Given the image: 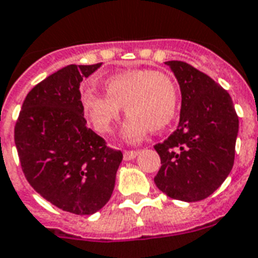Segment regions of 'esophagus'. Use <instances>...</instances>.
<instances>
[{
	"label": "esophagus",
	"mask_w": 258,
	"mask_h": 258,
	"mask_svg": "<svg viewBox=\"0 0 258 258\" xmlns=\"http://www.w3.org/2000/svg\"><path fill=\"white\" fill-rule=\"evenodd\" d=\"M139 155V151H125L123 152V159L125 160H132V159H135Z\"/></svg>",
	"instance_id": "1"
}]
</instances>
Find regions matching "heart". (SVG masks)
<instances>
[{"label": "heart", "instance_id": "1", "mask_svg": "<svg viewBox=\"0 0 258 258\" xmlns=\"http://www.w3.org/2000/svg\"><path fill=\"white\" fill-rule=\"evenodd\" d=\"M106 94L92 88L80 92L84 117L99 135H107L119 119L121 107L129 115L123 126L127 141L140 140L148 129L162 131L171 123L178 108V87L167 73L131 69L104 80Z\"/></svg>", "mask_w": 258, "mask_h": 258}]
</instances>
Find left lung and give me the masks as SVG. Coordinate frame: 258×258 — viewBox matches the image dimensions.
<instances>
[{
    "instance_id": "8db88e82",
    "label": "left lung",
    "mask_w": 258,
    "mask_h": 258,
    "mask_svg": "<svg viewBox=\"0 0 258 258\" xmlns=\"http://www.w3.org/2000/svg\"><path fill=\"white\" fill-rule=\"evenodd\" d=\"M181 88L177 131L154 147L160 156L155 183L175 200L200 201L218 189L234 166L238 115L230 94L183 61H167Z\"/></svg>"
}]
</instances>
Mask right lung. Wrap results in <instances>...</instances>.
I'll use <instances>...</instances> for the list:
<instances>
[{
    "label": "right lung",
    "instance_id": "obj_1",
    "mask_svg": "<svg viewBox=\"0 0 258 258\" xmlns=\"http://www.w3.org/2000/svg\"><path fill=\"white\" fill-rule=\"evenodd\" d=\"M102 63L68 65L36 84L15 125V144L30 185L57 208L92 215L113 195L121 151L87 127L80 83Z\"/></svg>",
    "mask_w": 258,
    "mask_h": 258
}]
</instances>
